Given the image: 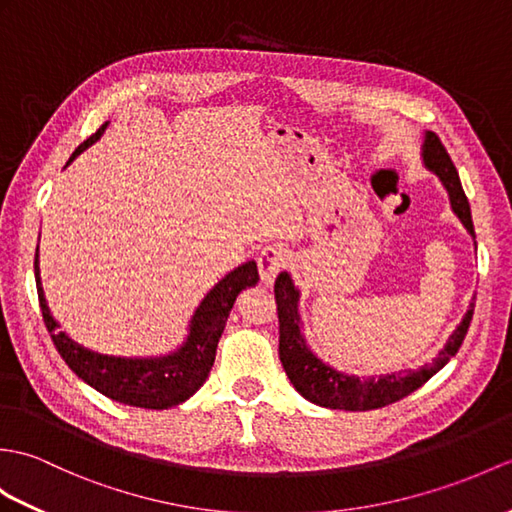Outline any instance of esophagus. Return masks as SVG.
Listing matches in <instances>:
<instances>
[{
  "mask_svg": "<svg viewBox=\"0 0 512 512\" xmlns=\"http://www.w3.org/2000/svg\"><path fill=\"white\" fill-rule=\"evenodd\" d=\"M257 266H259L261 281L272 283L277 279L281 268L285 266V253L277 246L261 248V253L257 255Z\"/></svg>",
  "mask_w": 512,
  "mask_h": 512,
  "instance_id": "34e87169",
  "label": "esophagus"
}]
</instances>
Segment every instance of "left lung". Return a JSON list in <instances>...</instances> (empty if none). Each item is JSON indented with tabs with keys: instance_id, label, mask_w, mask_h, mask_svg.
<instances>
[{
	"instance_id": "left-lung-1",
	"label": "left lung",
	"mask_w": 512,
	"mask_h": 512,
	"mask_svg": "<svg viewBox=\"0 0 512 512\" xmlns=\"http://www.w3.org/2000/svg\"><path fill=\"white\" fill-rule=\"evenodd\" d=\"M421 154L425 168L441 178V183L449 194L451 209H454L458 220L462 222V227H465L475 240L471 207L465 196V189L460 185L456 165L451 161L445 146L441 144V139H438V135L430 133V130L425 133ZM299 296V288H294L292 277L288 272H281L275 281V299L279 314V360L285 368V375L290 377L292 386L299 390L307 401L331 410L364 412L384 408L388 403H395L403 397H408L410 392L421 388L427 379L434 377L451 358H454L462 340L467 336V329L473 316L471 303L465 318H462V323L456 327L454 334L449 336L443 351L438 353V358H434L432 364H425L417 368V371L408 368V371L360 379L355 375L336 371L334 366L325 364L316 353H312L310 347H307L301 331Z\"/></svg>"
}]
</instances>
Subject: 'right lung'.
<instances>
[{
	"instance_id": "1",
	"label": "right lung",
	"mask_w": 512,
	"mask_h": 512,
	"mask_svg": "<svg viewBox=\"0 0 512 512\" xmlns=\"http://www.w3.org/2000/svg\"><path fill=\"white\" fill-rule=\"evenodd\" d=\"M106 126H109V122H104L98 128V133L82 141L69 157V163L82 150L95 144ZM34 279H37L43 323L50 331L54 347L82 382L102 392L104 397L126 403V406L168 410L192 397L205 384L213 360H216L218 340L224 325H227L237 294L251 288V285H257L259 272L255 261H246V264L237 266L222 281L213 285L196 307L192 320H189L187 340L174 353L161 355V358H117V355H104L82 347V344L71 340L65 331L58 329V323L45 303L39 277V248L34 253Z\"/></svg>"
}]
</instances>
